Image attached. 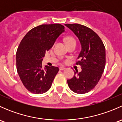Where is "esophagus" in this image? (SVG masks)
<instances>
[{
	"label": "esophagus",
	"instance_id": "obj_1",
	"mask_svg": "<svg viewBox=\"0 0 122 122\" xmlns=\"http://www.w3.org/2000/svg\"><path fill=\"white\" fill-rule=\"evenodd\" d=\"M65 69H66V68H65L64 67H60V70H65Z\"/></svg>",
	"mask_w": 122,
	"mask_h": 122
}]
</instances>
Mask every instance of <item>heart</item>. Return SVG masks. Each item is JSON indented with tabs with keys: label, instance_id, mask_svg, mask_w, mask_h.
Masks as SVG:
<instances>
[{
	"label": "heart",
	"instance_id": "1",
	"mask_svg": "<svg viewBox=\"0 0 122 122\" xmlns=\"http://www.w3.org/2000/svg\"><path fill=\"white\" fill-rule=\"evenodd\" d=\"M66 44H70V43H72V42H76V40L74 38L71 37V36H68V37L66 38Z\"/></svg>",
	"mask_w": 122,
	"mask_h": 122
}]
</instances>
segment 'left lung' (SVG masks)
<instances>
[{"label": "left lung", "mask_w": 122, "mask_h": 122, "mask_svg": "<svg viewBox=\"0 0 122 122\" xmlns=\"http://www.w3.org/2000/svg\"><path fill=\"white\" fill-rule=\"evenodd\" d=\"M79 39L81 51L77 65L81 71H75V75L67 80L70 89L78 94L88 93L99 83L106 65V50L99 35L92 29L78 23L65 24Z\"/></svg>", "instance_id": "left-lung-1"}]
</instances>
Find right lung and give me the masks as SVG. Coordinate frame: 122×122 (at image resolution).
<instances>
[{
    "label": "right lung",
    "instance_id": "add662e5",
    "mask_svg": "<svg viewBox=\"0 0 122 122\" xmlns=\"http://www.w3.org/2000/svg\"><path fill=\"white\" fill-rule=\"evenodd\" d=\"M61 24L41 25L30 29L20 42L16 51V68L25 88L34 94H42L51 87L59 68L42 65L46 51L64 32Z\"/></svg>",
    "mask_w": 122,
    "mask_h": 122
}]
</instances>
